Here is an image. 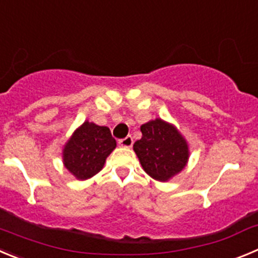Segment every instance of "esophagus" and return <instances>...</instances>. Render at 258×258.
<instances>
[{"label": "esophagus", "mask_w": 258, "mask_h": 258, "mask_svg": "<svg viewBox=\"0 0 258 258\" xmlns=\"http://www.w3.org/2000/svg\"><path fill=\"white\" fill-rule=\"evenodd\" d=\"M118 144H119V146H122V148H131V146L134 145V139H132L131 136H127L124 137V139H121V140L118 141Z\"/></svg>", "instance_id": "obj_1"}]
</instances>
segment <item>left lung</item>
I'll return each mask as SVG.
<instances>
[{
	"label": "left lung",
	"mask_w": 258,
	"mask_h": 258,
	"mask_svg": "<svg viewBox=\"0 0 258 258\" xmlns=\"http://www.w3.org/2000/svg\"><path fill=\"white\" fill-rule=\"evenodd\" d=\"M141 132L143 137L134 144V150L150 177L165 182L186 167L188 145L173 124L156 118L143 124Z\"/></svg>",
	"instance_id": "8db88e82"
}]
</instances>
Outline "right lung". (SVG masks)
<instances>
[{
	"instance_id": "right-lung-1",
	"label": "right lung",
	"mask_w": 258,
	"mask_h": 258,
	"mask_svg": "<svg viewBox=\"0 0 258 258\" xmlns=\"http://www.w3.org/2000/svg\"><path fill=\"white\" fill-rule=\"evenodd\" d=\"M115 140L109 128L93 122H84L64 145L63 164L78 179H88L100 172Z\"/></svg>"
}]
</instances>
